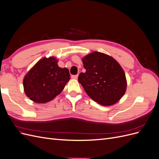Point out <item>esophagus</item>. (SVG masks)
<instances>
[{
    "label": "esophagus",
    "mask_w": 159,
    "mask_h": 159,
    "mask_svg": "<svg viewBox=\"0 0 159 159\" xmlns=\"http://www.w3.org/2000/svg\"><path fill=\"white\" fill-rule=\"evenodd\" d=\"M71 78H73V79L77 80V79H78V75H71Z\"/></svg>",
    "instance_id": "1"
}]
</instances>
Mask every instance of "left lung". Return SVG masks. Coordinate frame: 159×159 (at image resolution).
Masks as SVG:
<instances>
[{
    "label": "left lung",
    "instance_id": "left-lung-1",
    "mask_svg": "<svg viewBox=\"0 0 159 159\" xmlns=\"http://www.w3.org/2000/svg\"><path fill=\"white\" fill-rule=\"evenodd\" d=\"M85 73L78 81L89 97L98 103L110 106L118 102L127 89L125 74L113 57L93 52L82 58Z\"/></svg>",
    "mask_w": 159,
    "mask_h": 159
}]
</instances>
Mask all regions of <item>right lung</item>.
Masks as SVG:
<instances>
[{
    "instance_id": "add662e5",
    "label": "right lung",
    "mask_w": 159,
    "mask_h": 159,
    "mask_svg": "<svg viewBox=\"0 0 159 159\" xmlns=\"http://www.w3.org/2000/svg\"><path fill=\"white\" fill-rule=\"evenodd\" d=\"M54 56L43 57L24 78V90L34 102H50L61 92L70 80L69 70L60 68Z\"/></svg>"
}]
</instances>
